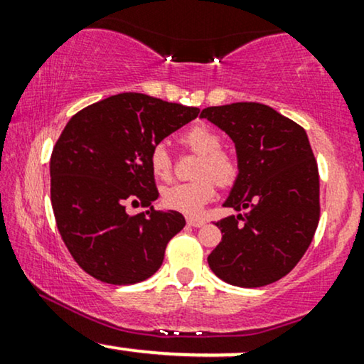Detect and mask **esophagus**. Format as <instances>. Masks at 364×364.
<instances>
[{
    "instance_id": "esophagus-1",
    "label": "esophagus",
    "mask_w": 364,
    "mask_h": 364,
    "mask_svg": "<svg viewBox=\"0 0 364 364\" xmlns=\"http://www.w3.org/2000/svg\"><path fill=\"white\" fill-rule=\"evenodd\" d=\"M186 223L188 225H193V228H202V225L205 224V220L200 219V217H188Z\"/></svg>"
}]
</instances>
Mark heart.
Here are the masks:
<instances>
[{
	"instance_id": "heart-1",
	"label": "heart",
	"mask_w": 364,
	"mask_h": 364,
	"mask_svg": "<svg viewBox=\"0 0 364 364\" xmlns=\"http://www.w3.org/2000/svg\"><path fill=\"white\" fill-rule=\"evenodd\" d=\"M181 141L195 154L202 156L196 168L198 179L164 188L161 202L171 210L196 215L215 196V181L219 185L232 183L236 176V164L223 150V139L219 133L205 124L188 128L181 135ZM149 168L152 176L159 181H169L173 178V159L164 144L154 145L150 150Z\"/></svg>"
}]
</instances>
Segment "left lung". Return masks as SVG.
Instances as JSON below:
<instances>
[{
  "mask_svg": "<svg viewBox=\"0 0 364 364\" xmlns=\"http://www.w3.org/2000/svg\"><path fill=\"white\" fill-rule=\"evenodd\" d=\"M200 118L235 141L237 176L224 207L243 210L215 224L223 241L208 265L231 286L279 281L301 260L320 219L318 166L306 132L258 102L205 107Z\"/></svg>",
  "mask_w": 364,
  "mask_h": 364,
  "instance_id": "1",
  "label": "left lung"
}]
</instances>
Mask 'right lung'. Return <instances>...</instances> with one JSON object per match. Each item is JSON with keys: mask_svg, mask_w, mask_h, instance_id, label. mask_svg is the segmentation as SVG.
<instances>
[{"mask_svg": "<svg viewBox=\"0 0 364 364\" xmlns=\"http://www.w3.org/2000/svg\"><path fill=\"white\" fill-rule=\"evenodd\" d=\"M198 107L136 92L111 95L78 111L51 154V203L75 262L97 281L127 286L159 270L166 246L185 228L176 210H154V145L198 116ZM128 203L149 210L136 216Z\"/></svg>", "mask_w": 364, "mask_h": 364, "instance_id": "right-lung-1", "label": "right lung"}]
</instances>
